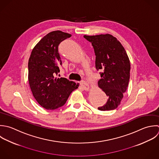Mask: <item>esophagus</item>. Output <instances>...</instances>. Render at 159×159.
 Wrapping results in <instances>:
<instances>
[{
    "label": "esophagus",
    "mask_w": 159,
    "mask_h": 159,
    "mask_svg": "<svg viewBox=\"0 0 159 159\" xmlns=\"http://www.w3.org/2000/svg\"><path fill=\"white\" fill-rule=\"evenodd\" d=\"M80 84L82 86L83 89L85 90H89L90 89V86L89 84H87L84 81H81L80 82Z\"/></svg>",
    "instance_id": "1"
}]
</instances>
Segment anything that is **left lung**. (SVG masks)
<instances>
[{"label":"left lung","instance_id":"left-lung-1","mask_svg":"<svg viewBox=\"0 0 159 159\" xmlns=\"http://www.w3.org/2000/svg\"><path fill=\"white\" fill-rule=\"evenodd\" d=\"M84 37L93 47L95 67L97 70L102 71L98 85L108 97L106 104L98 109L115 110L120 105L129 84L131 64L128 54L121 43L111 34Z\"/></svg>","mask_w":159,"mask_h":159}]
</instances>
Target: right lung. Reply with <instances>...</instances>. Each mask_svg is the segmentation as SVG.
I'll list each match as a JSON object with an SVG mask.
<instances>
[{"instance_id": "1", "label": "right lung", "mask_w": 159, "mask_h": 159, "mask_svg": "<svg viewBox=\"0 0 159 159\" xmlns=\"http://www.w3.org/2000/svg\"><path fill=\"white\" fill-rule=\"evenodd\" d=\"M70 34L59 30L44 36L34 47L28 61V81L33 95L46 110L62 107L79 84L66 78H57L62 64L59 44Z\"/></svg>"}]
</instances>
